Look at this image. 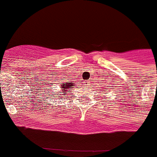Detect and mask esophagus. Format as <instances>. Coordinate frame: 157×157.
Instances as JSON below:
<instances>
[{"mask_svg":"<svg viewBox=\"0 0 157 157\" xmlns=\"http://www.w3.org/2000/svg\"><path fill=\"white\" fill-rule=\"evenodd\" d=\"M83 83H84V86H87V85H88V82H87V81H85Z\"/></svg>","mask_w":157,"mask_h":157,"instance_id":"34e87169","label":"esophagus"}]
</instances>
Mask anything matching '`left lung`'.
<instances>
[{
    "mask_svg": "<svg viewBox=\"0 0 157 157\" xmlns=\"http://www.w3.org/2000/svg\"><path fill=\"white\" fill-rule=\"evenodd\" d=\"M100 92H101V91H100Z\"/></svg>",
    "mask_w": 157,
    "mask_h": 157,
    "instance_id": "left-lung-1",
    "label": "left lung"
}]
</instances>
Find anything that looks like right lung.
Masks as SVG:
<instances>
[{
  "mask_svg": "<svg viewBox=\"0 0 157 157\" xmlns=\"http://www.w3.org/2000/svg\"><path fill=\"white\" fill-rule=\"evenodd\" d=\"M65 79H66L65 78H61V80H63V81L59 82L61 83H58L59 85L57 86L58 91H56V95H60V94H62L63 96H65L66 94H67V93H70L71 90V88H73L72 86H73L75 83H72L71 81H66ZM52 86H55L53 83H51V86L49 87V88H51L50 90H52V89L56 88V87H52ZM49 95H51V94H49ZM54 98H56V97H54Z\"/></svg>",
  "mask_w": 157,
  "mask_h": 157,
  "instance_id": "right-lung-1",
  "label": "right lung"
}]
</instances>
